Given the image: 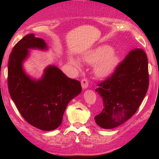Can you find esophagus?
<instances>
[{"label":"esophagus","instance_id":"esophagus-1","mask_svg":"<svg viewBox=\"0 0 159 159\" xmlns=\"http://www.w3.org/2000/svg\"><path fill=\"white\" fill-rule=\"evenodd\" d=\"M89 83H88V80L87 78H83L81 80V87L83 89H86L88 87Z\"/></svg>","mask_w":159,"mask_h":159}]
</instances>
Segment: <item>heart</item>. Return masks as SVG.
Returning a JSON list of instances; mask_svg holds the SVG:
<instances>
[{
  "instance_id": "b5f03b06",
  "label": "heart",
  "mask_w": 159,
  "mask_h": 159,
  "mask_svg": "<svg viewBox=\"0 0 159 159\" xmlns=\"http://www.w3.org/2000/svg\"><path fill=\"white\" fill-rule=\"evenodd\" d=\"M83 61L94 66V73L98 77H105L114 71L118 63V57L108 45L98 47L94 50L86 53L82 57ZM72 64L79 66L78 61L73 58L69 59Z\"/></svg>"
}]
</instances>
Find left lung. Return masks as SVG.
Segmentation results:
<instances>
[{"label": "left lung", "instance_id": "8db88e82", "mask_svg": "<svg viewBox=\"0 0 159 159\" xmlns=\"http://www.w3.org/2000/svg\"><path fill=\"white\" fill-rule=\"evenodd\" d=\"M96 89L103 102L102 112L95 116L96 124L111 129L127 121L135 114L149 87L148 61L143 49L127 54L106 80Z\"/></svg>", "mask_w": 159, "mask_h": 159}]
</instances>
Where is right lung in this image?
I'll use <instances>...</instances> for the list:
<instances>
[{
    "label": "right lung",
    "mask_w": 159,
    "mask_h": 159,
    "mask_svg": "<svg viewBox=\"0 0 159 159\" xmlns=\"http://www.w3.org/2000/svg\"><path fill=\"white\" fill-rule=\"evenodd\" d=\"M30 48L45 50L47 45L32 34L16 44L8 63L9 92L27 123L43 131L54 130L61 125L69 102L81 93V85L54 66H48L39 80L29 77L22 63Z\"/></svg>",
    "instance_id": "add662e5"
}]
</instances>
